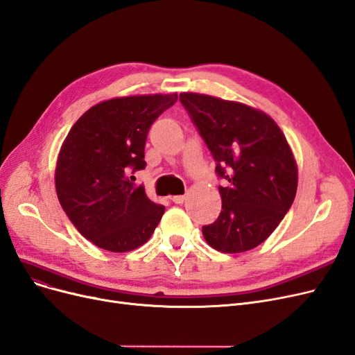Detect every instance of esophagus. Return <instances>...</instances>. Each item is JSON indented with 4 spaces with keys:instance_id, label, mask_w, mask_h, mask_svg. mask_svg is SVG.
Returning <instances> with one entry per match:
<instances>
[{
    "instance_id": "obj_1",
    "label": "esophagus",
    "mask_w": 355,
    "mask_h": 355,
    "mask_svg": "<svg viewBox=\"0 0 355 355\" xmlns=\"http://www.w3.org/2000/svg\"><path fill=\"white\" fill-rule=\"evenodd\" d=\"M172 201L175 204H182L183 201H185V195H175V197H172Z\"/></svg>"
}]
</instances>
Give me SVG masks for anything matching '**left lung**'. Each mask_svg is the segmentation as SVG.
I'll return each instance as SVG.
<instances>
[{"label":"left lung","instance_id":"left-lung-1","mask_svg":"<svg viewBox=\"0 0 355 355\" xmlns=\"http://www.w3.org/2000/svg\"><path fill=\"white\" fill-rule=\"evenodd\" d=\"M217 163L222 211L202 235L217 251L245 252L259 247L294 202L298 167L284 132L260 110L217 96L179 95Z\"/></svg>","mask_w":355,"mask_h":355}]
</instances>
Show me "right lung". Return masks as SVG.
<instances>
[{
  "label": "right lung",
  "instance_id": "add662e5",
  "mask_svg": "<svg viewBox=\"0 0 355 355\" xmlns=\"http://www.w3.org/2000/svg\"><path fill=\"white\" fill-rule=\"evenodd\" d=\"M178 94L117 96L95 104L69 130L55 166V191L70 222L96 247L137 250L164 213L135 185L145 168L146 135Z\"/></svg>",
  "mask_w": 355,
  "mask_h": 355
}]
</instances>
